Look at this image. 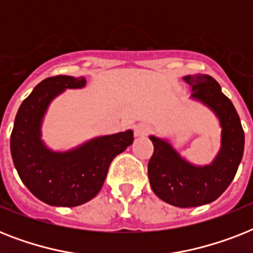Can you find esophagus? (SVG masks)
I'll list each match as a JSON object with an SVG mask.
<instances>
[{
  "instance_id": "obj_1",
  "label": "esophagus",
  "mask_w": 253,
  "mask_h": 253,
  "mask_svg": "<svg viewBox=\"0 0 253 253\" xmlns=\"http://www.w3.org/2000/svg\"><path fill=\"white\" fill-rule=\"evenodd\" d=\"M152 127L150 125H146V123H140L138 126L135 127V136H142V135H147L148 132H151Z\"/></svg>"
}]
</instances>
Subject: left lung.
I'll list each match as a JSON object with an SVG mask.
<instances>
[{
  "mask_svg": "<svg viewBox=\"0 0 253 253\" xmlns=\"http://www.w3.org/2000/svg\"><path fill=\"white\" fill-rule=\"evenodd\" d=\"M192 97L208 105L219 118L222 148L206 167H194L180 158L169 143L150 136L154 154L148 163L151 188L164 202L177 208H194L215 201L231 184L244 151V131L232 102L219 84L208 75L185 76Z\"/></svg>",
  "mask_w": 253,
  "mask_h": 253,
  "instance_id": "obj_1",
  "label": "left lung"
}]
</instances>
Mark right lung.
I'll return each instance as SVG.
<instances>
[{"label": "right lung", "instance_id": "1", "mask_svg": "<svg viewBox=\"0 0 253 253\" xmlns=\"http://www.w3.org/2000/svg\"><path fill=\"white\" fill-rule=\"evenodd\" d=\"M84 77H47L22 102L10 136V151L22 182L51 206L73 208L94 198L113 159L134 140L132 131L106 135L69 152H52L41 140V123L47 106L59 93L83 87Z\"/></svg>", "mask_w": 253, "mask_h": 253}]
</instances>
